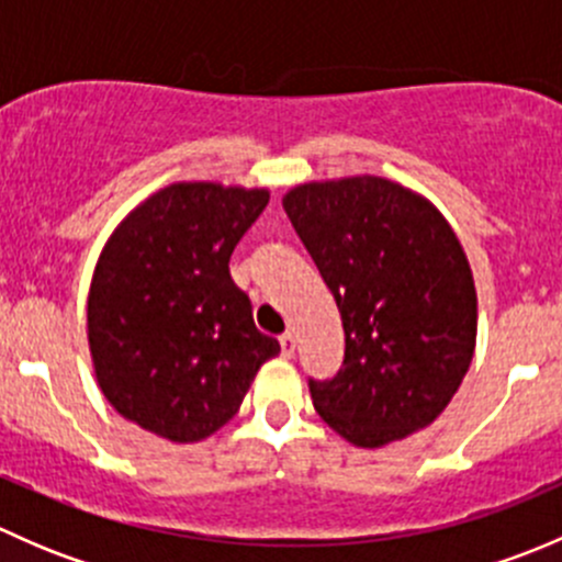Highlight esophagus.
Listing matches in <instances>:
<instances>
[{
  "instance_id": "34e87169",
  "label": "esophagus",
  "mask_w": 562,
  "mask_h": 562,
  "mask_svg": "<svg viewBox=\"0 0 562 562\" xmlns=\"http://www.w3.org/2000/svg\"><path fill=\"white\" fill-rule=\"evenodd\" d=\"M280 350H282V356H288V359H291V356L296 353V337H293L291 331H285L280 337Z\"/></svg>"
}]
</instances>
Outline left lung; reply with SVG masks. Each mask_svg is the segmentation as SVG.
Returning a JSON list of instances; mask_svg holds the SVG:
<instances>
[{"label": "left lung", "mask_w": 562, "mask_h": 562, "mask_svg": "<svg viewBox=\"0 0 562 562\" xmlns=\"http://www.w3.org/2000/svg\"><path fill=\"white\" fill-rule=\"evenodd\" d=\"M334 293L345 359L310 378L323 422L361 449L432 424L475 348V288L443 214L378 176L302 184L282 198Z\"/></svg>", "instance_id": "left-lung-1"}]
</instances>
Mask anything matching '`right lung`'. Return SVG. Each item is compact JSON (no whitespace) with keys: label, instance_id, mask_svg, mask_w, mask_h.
Instances as JSON below:
<instances>
[{"label":"right lung","instance_id":"right-lung-1","mask_svg":"<svg viewBox=\"0 0 562 562\" xmlns=\"http://www.w3.org/2000/svg\"><path fill=\"white\" fill-rule=\"evenodd\" d=\"M266 203V190L171 184L108 239L89 288V350L105 400L138 427L173 443L209 438L280 353L228 269Z\"/></svg>","mask_w":562,"mask_h":562}]
</instances>
